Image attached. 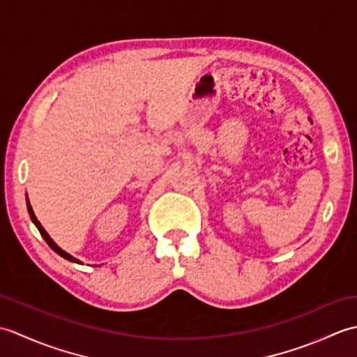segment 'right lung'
I'll return each mask as SVG.
<instances>
[{
	"instance_id": "obj_1",
	"label": "right lung",
	"mask_w": 357,
	"mask_h": 357,
	"mask_svg": "<svg viewBox=\"0 0 357 357\" xmlns=\"http://www.w3.org/2000/svg\"><path fill=\"white\" fill-rule=\"evenodd\" d=\"M27 210H29V215H30V218H32V221H33V224L36 225V229L38 230H40V233H41V236L44 238V241L45 242H47V244L50 245V248L53 250V252H56L59 256H63L64 257V259H67V261H70V262H77V264H79V261L77 259V257H73V256H70L69 253H66L64 252V250H61V248H59L56 244H55V242H53L52 239H50V236H49V234H47V231H45L44 229H43V225L40 224V221H38V219H36V216H35V213H33V210H32V206H30V204H29V199H27Z\"/></svg>"
}]
</instances>
